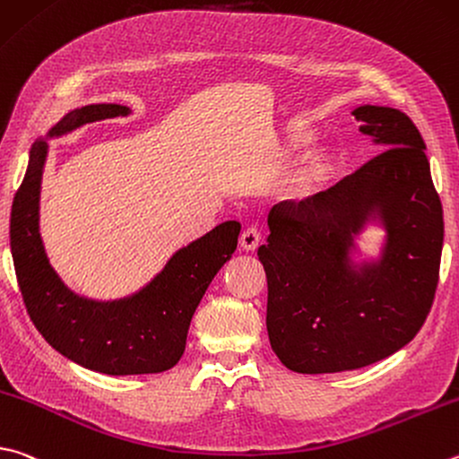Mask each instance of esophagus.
Masks as SVG:
<instances>
[{
	"instance_id": "obj_1",
	"label": "esophagus",
	"mask_w": 459,
	"mask_h": 459,
	"mask_svg": "<svg viewBox=\"0 0 459 459\" xmlns=\"http://www.w3.org/2000/svg\"><path fill=\"white\" fill-rule=\"evenodd\" d=\"M258 240H261V232H258V229H255V227L247 229L243 235H240V248L247 253H253V251H256Z\"/></svg>"
}]
</instances>
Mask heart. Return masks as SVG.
Listing matches in <instances>:
<instances>
[{
	"instance_id": "heart-1",
	"label": "heart",
	"mask_w": 459,
	"mask_h": 459,
	"mask_svg": "<svg viewBox=\"0 0 459 459\" xmlns=\"http://www.w3.org/2000/svg\"><path fill=\"white\" fill-rule=\"evenodd\" d=\"M311 140L313 130L309 126H305V124L293 122L287 128L289 148H301L305 144H309ZM335 156H333L329 150H315V152H309L287 182L289 195L299 198V201L315 196L325 185H327L333 174H335Z\"/></svg>"
}]
</instances>
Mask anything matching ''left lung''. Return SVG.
<instances>
[{
    "label": "left lung",
    "mask_w": 459,
    "mask_h": 459,
    "mask_svg": "<svg viewBox=\"0 0 459 459\" xmlns=\"http://www.w3.org/2000/svg\"><path fill=\"white\" fill-rule=\"evenodd\" d=\"M353 116L385 150L325 193L274 204L256 253L271 347L297 373L385 359L418 335L437 289L444 211L426 143L395 108L365 104ZM371 220L386 229V245L377 262L357 267L354 237Z\"/></svg>",
    "instance_id": "8db88e82"
}]
</instances>
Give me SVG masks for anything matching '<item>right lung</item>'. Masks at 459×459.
<instances>
[{
  "mask_svg": "<svg viewBox=\"0 0 459 459\" xmlns=\"http://www.w3.org/2000/svg\"><path fill=\"white\" fill-rule=\"evenodd\" d=\"M120 104L72 110L48 132L62 136L88 122L128 116ZM48 144L33 143L22 186L13 196L10 245L28 315L57 353L108 375L160 373L180 361L190 321L214 274L237 248L240 222L214 227L180 248L144 289L120 301H91L64 285L49 266L39 237V188Z\"/></svg>",
  "mask_w": 459,
  "mask_h": 459,
  "instance_id": "right-lung-1",
  "label": "right lung"
}]
</instances>
